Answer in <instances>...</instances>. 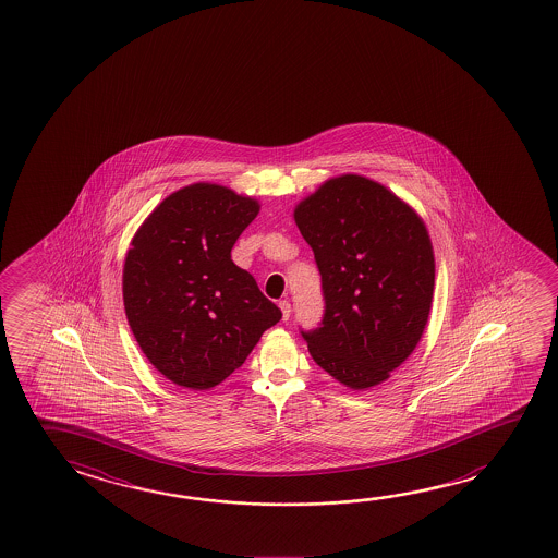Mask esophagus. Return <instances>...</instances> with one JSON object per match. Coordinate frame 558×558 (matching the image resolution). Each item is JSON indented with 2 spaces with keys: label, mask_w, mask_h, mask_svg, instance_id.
I'll return each instance as SVG.
<instances>
[{
  "label": "esophagus",
  "mask_w": 558,
  "mask_h": 558,
  "mask_svg": "<svg viewBox=\"0 0 558 558\" xmlns=\"http://www.w3.org/2000/svg\"><path fill=\"white\" fill-rule=\"evenodd\" d=\"M278 307H280V312H282L283 322H288L290 319V313H292V305L288 300H282V302L278 303Z\"/></svg>",
  "instance_id": "esophagus-1"
}]
</instances>
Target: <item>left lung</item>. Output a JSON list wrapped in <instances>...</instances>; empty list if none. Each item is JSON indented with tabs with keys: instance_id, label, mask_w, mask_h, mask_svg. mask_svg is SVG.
I'll return each instance as SVG.
<instances>
[{
	"instance_id": "left-lung-1",
	"label": "left lung",
	"mask_w": 558,
	"mask_h": 558,
	"mask_svg": "<svg viewBox=\"0 0 558 558\" xmlns=\"http://www.w3.org/2000/svg\"><path fill=\"white\" fill-rule=\"evenodd\" d=\"M322 272L323 327L303 332L313 361L371 390L415 351L429 322L435 255L425 221L361 174L325 180L293 209Z\"/></svg>"
}]
</instances>
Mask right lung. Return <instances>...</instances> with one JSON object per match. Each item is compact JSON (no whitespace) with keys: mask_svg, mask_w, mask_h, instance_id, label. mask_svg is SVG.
<instances>
[{"mask_svg":"<svg viewBox=\"0 0 558 558\" xmlns=\"http://www.w3.org/2000/svg\"><path fill=\"white\" fill-rule=\"evenodd\" d=\"M256 197L196 182L165 197L123 265L129 327L148 362L187 390H211L282 319L231 248L258 216Z\"/></svg>","mask_w":558,"mask_h":558,"instance_id":"add662e5","label":"right lung"}]
</instances>
